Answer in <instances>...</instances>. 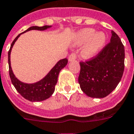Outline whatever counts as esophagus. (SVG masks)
Instances as JSON below:
<instances>
[{"mask_svg":"<svg viewBox=\"0 0 134 134\" xmlns=\"http://www.w3.org/2000/svg\"><path fill=\"white\" fill-rule=\"evenodd\" d=\"M76 58H77V53H71L69 55V57H68V60H69L70 62H71V61L75 60Z\"/></svg>","mask_w":134,"mask_h":134,"instance_id":"obj_1","label":"esophagus"}]
</instances>
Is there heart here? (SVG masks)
Here are the masks:
<instances>
[{"label":"heart","mask_w":134,"mask_h":134,"mask_svg":"<svg viewBox=\"0 0 134 134\" xmlns=\"http://www.w3.org/2000/svg\"><path fill=\"white\" fill-rule=\"evenodd\" d=\"M75 40L79 45L86 43L81 52V55L85 59L94 57L106 42V35L103 32H96L94 29L86 28L81 30L75 35Z\"/></svg>","instance_id":"obj_1"}]
</instances>
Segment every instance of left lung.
<instances>
[{"mask_svg":"<svg viewBox=\"0 0 134 134\" xmlns=\"http://www.w3.org/2000/svg\"><path fill=\"white\" fill-rule=\"evenodd\" d=\"M80 88L88 97L103 98L121 80L125 68V48L120 37L111 31L110 42L86 62H79Z\"/></svg>","mask_w":134,"mask_h":134,"instance_id":"8db88e82","label":"left lung"}]
</instances>
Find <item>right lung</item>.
<instances>
[{
	"mask_svg": "<svg viewBox=\"0 0 134 134\" xmlns=\"http://www.w3.org/2000/svg\"><path fill=\"white\" fill-rule=\"evenodd\" d=\"M51 26L45 25L43 26H34L29 27L28 29H26L23 33L31 31V30H40V31H44L46 29L50 28ZM20 34L18 35L15 37L13 42L12 43L11 47L8 52V63H9V77L12 84L14 85L15 88L18 92L23 96L25 99L27 100L34 102V101H42V100H46L48 99L55 91V85L57 82V78L59 75V72L63 68L67 65L68 63V59H61L55 64L53 68H52L51 70L48 73L46 77L40 80V81L35 83L28 84L25 83L20 81L18 79L15 77L13 72H12V67H11V62H10V54L11 51L14 46V43L18 38Z\"/></svg>",
	"mask_w": 134,
	"mask_h": 134,
	"instance_id": "right-lung-1",
	"label": "right lung"
}]
</instances>
